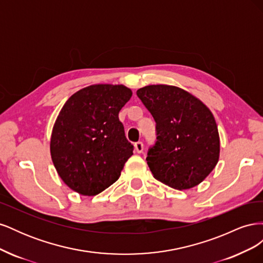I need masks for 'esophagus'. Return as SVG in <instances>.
I'll list each match as a JSON object with an SVG mask.
<instances>
[{
  "instance_id": "obj_1",
  "label": "esophagus",
  "mask_w": 263,
  "mask_h": 263,
  "mask_svg": "<svg viewBox=\"0 0 263 263\" xmlns=\"http://www.w3.org/2000/svg\"><path fill=\"white\" fill-rule=\"evenodd\" d=\"M135 150H136L138 154L142 153V150H144V144H142V141H137L136 144H135Z\"/></svg>"
}]
</instances>
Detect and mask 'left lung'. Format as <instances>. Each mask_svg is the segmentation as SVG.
<instances>
[{
  "mask_svg": "<svg viewBox=\"0 0 263 263\" xmlns=\"http://www.w3.org/2000/svg\"><path fill=\"white\" fill-rule=\"evenodd\" d=\"M137 97L156 122L157 140L146 158L154 177L178 190L197 185L219 158L218 129L211 110L172 85L141 87Z\"/></svg>",
  "mask_w": 263,
  "mask_h": 263,
  "instance_id": "left-lung-1",
  "label": "left lung"
}]
</instances>
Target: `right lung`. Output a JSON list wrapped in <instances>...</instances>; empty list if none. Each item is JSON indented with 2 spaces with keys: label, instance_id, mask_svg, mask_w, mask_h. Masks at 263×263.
I'll use <instances>...</instances> for the list:
<instances>
[{
  "label": "right lung",
  "instance_id": "obj_1",
  "mask_svg": "<svg viewBox=\"0 0 263 263\" xmlns=\"http://www.w3.org/2000/svg\"><path fill=\"white\" fill-rule=\"evenodd\" d=\"M132 94L124 85H90L61 108L51 134V159L59 177L76 192L97 195L121 176L134 146L118 113Z\"/></svg>",
  "mask_w": 263,
  "mask_h": 263
}]
</instances>
